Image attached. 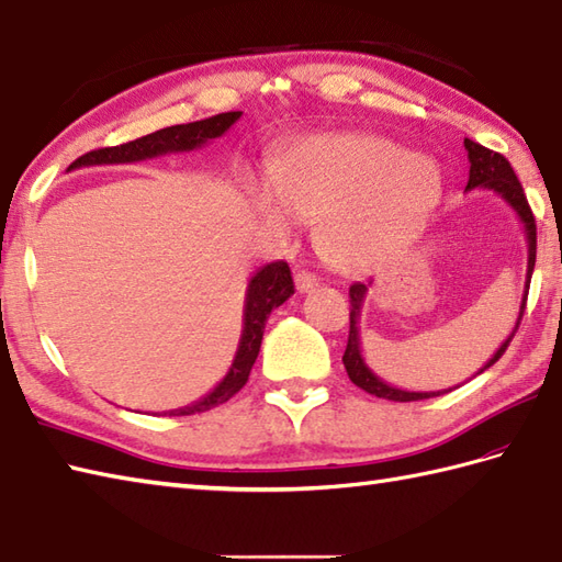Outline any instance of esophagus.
Masks as SVG:
<instances>
[{
  "label": "esophagus",
  "instance_id": "1",
  "mask_svg": "<svg viewBox=\"0 0 562 562\" xmlns=\"http://www.w3.org/2000/svg\"><path fill=\"white\" fill-rule=\"evenodd\" d=\"M294 284H296V292H302V294H306V292H314L316 288H318V278L314 272H308V270H300L294 274Z\"/></svg>",
  "mask_w": 562,
  "mask_h": 562
}]
</instances>
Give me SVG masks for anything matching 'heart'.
<instances>
[{"label":"heart","mask_w":562,"mask_h":562,"mask_svg":"<svg viewBox=\"0 0 562 562\" xmlns=\"http://www.w3.org/2000/svg\"><path fill=\"white\" fill-rule=\"evenodd\" d=\"M437 166L381 135L338 133L296 142L272 164V183L248 188L260 224L292 232L318 220L330 268L372 270L423 234L439 205Z\"/></svg>","instance_id":"obj_1"}]
</instances>
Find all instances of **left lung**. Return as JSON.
Returning a JSON list of instances; mask_svg holds the SVG:
<instances>
[{
    "instance_id": "1",
    "label": "left lung",
    "mask_w": 562,
    "mask_h": 562,
    "mask_svg": "<svg viewBox=\"0 0 562 562\" xmlns=\"http://www.w3.org/2000/svg\"><path fill=\"white\" fill-rule=\"evenodd\" d=\"M463 147L469 151V183H465V190H475V188H483V190H493L499 198H503L507 205L517 212L519 222L524 224V234H527V246H529V260H527V282H524V296H521V306H519V316L515 321V328L507 336V340L499 345L497 352L487 360L481 372L483 374L487 367H493L499 357L505 355L507 345L515 338V333L521 324V316H524V308H527V294H529V282H531V272H533V262H536V220L531 214V207L527 202V195H524V188L519 183V178L512 169L509 161L503 157V154L485 149L479 142H473L465 137L463 139ZM372 284V282H369ZM369 284L364 282H355L350 288V336H348V348H345L342 355V364L348 369V376L355 386L364 389L367 393H372L376 398H386V401H398V403H408V401H423V398H432V396H441V393H447L451 389L445 391H405V389H396L386 384L384 379H379L372 369L367 367L362 350H360V316H362V304H364V296ZM457 389V386H453Z\"/></svg>"
}]
</instances>
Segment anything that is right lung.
<instances>
[{
  "label": "right lung",
  "mask_w": 562,
  "mask_h": 562,
  "mask_svg": "<svg viewBox=\"0 0 562 562\" xmlns=\"http://www.w3.org/2000/svg\"><path fill=\"white\" fill-rule=\"evenodd\" d=\"M238 117H241V111L220 113V115L205 117V121H198V123L171 125V127L157 130V133H151L147 137L125 142V145L93 149V151L83 154V157H79L75 164L69 166L67 171L81 169V166L135 164V161L161 157V154L193 151V149L205 147L207 142L222 137L226 130H229L238 121ZM292 294H294V282H292V272H290L288 262L274 260V262H268V266H262L260 270H256L254 278L248 280V288H246L241 340H238V348H236L229 372H226V376L207 393V396H202L195 403L183 405V408H176V411H169L164 415L205 413V411L214 408V405L226 403L234 396V393L241 391L244 384L248 381L250 367H254L256 357L260 352L262 330H266L268 316L272 314V308L282 306Z\"/></svg>",
  "instance_id": "right-lung-1"
}]
</instances>
